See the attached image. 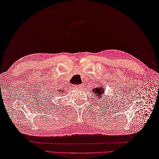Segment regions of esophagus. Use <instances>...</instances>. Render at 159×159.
I'll return each mask as SVG.
<instances>
[{
  "label": "esophagus",
  "mask_w": 159,
  "mask_h": 159,
  "mask_svg": "<svg viewBox=\"0 0 159 159\" xmlns=\"http://www.w3.org/2000/svg\"><path fill=\"white\" fill-rule=\"evenodd\" d=\"M73 87L76 89H82L83 88V85L82 84H77V85H75V86H73Z\"/></svg>",
  "instance_id": "esophagus-1"
}]
</instances>
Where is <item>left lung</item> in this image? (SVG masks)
Wrapping results in <instances>:
<instances>
[{"mask_svg": "<svg viewBox=\"0 0 159 159\" xmlns=\"http://www.w3.org/2000/svg\"><path fill=\"white\" fill-rule=\"evenodd\" d=\"M102 85L103 84H100V86L95 88L92 90V92H93V94L97 96L98 100L101 99V98H102V96L104 94V91H105V89H104V88L102 86Z\"/></svg>", "mask_w": 159, "mask_h": 159, "instance_id": "obj_1", "label": "left lung"}]
</instances>
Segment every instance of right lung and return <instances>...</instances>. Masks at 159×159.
Instances as JSON below:
<instances>
[{
    "label": "right lung",
    "instance_id": "1",
    "mask_svg": "<svg viewBox=\"0 0 159 159\" xmlns=\"http://www.w3.org/2000/svg\"><path fill=\"white\" fill-rule=\"evenodd\" d=\"M64 92V90H61V89H59V90H58L57 91L56 94H59V93H60V94H61V93H62V92Z\"/></svg>",
    "mask_w": 159,
    "mask_h": 159
}]
</instances>
